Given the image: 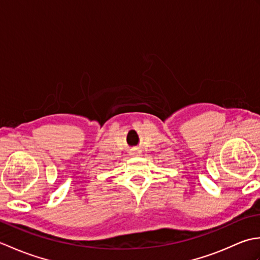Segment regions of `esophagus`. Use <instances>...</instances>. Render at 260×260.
I'll list each match as a JSON object with an SVG mask.
<instances>
[{
	"instance_id": "esophagus-1",
	"label": "esophagus",
	"mask_w": 260,
	"mask_h": 260,
	"mask_svg": "<svg viewBox=\"0 0 260 260\" xmlns=\"http://www.w3.org/2000/svg\"><path fill=\"white\" fill-rule=\"evenodd\" d=\"M141 153H142V151L139 150V148H133V150H132V152H131V155L139 156V155H141Z\"/></svg>"
}]
</instances>
